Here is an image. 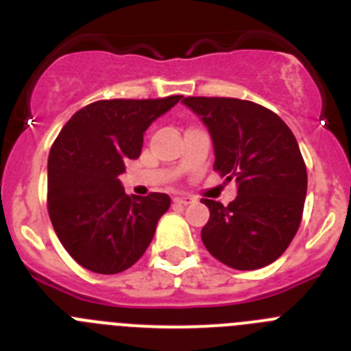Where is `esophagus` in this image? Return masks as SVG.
<instances>
[{
    "mask_svg": "<svg viewBox=\"0 0 351 351\" xmlns=\"http://www.w3.org/2000/svg\"><path fill=\"white\" fill-rule=\"evenodd\" d=\"M173 202L175 204H182V206H186V204H192L194 201V197H191V195H176V197H173Z\"/></svg>",
    "mask_w": 351,
    "mask_h": 351,
    "instance_id": "34e87169",
    "label": "esophagus"
}]
</instances>
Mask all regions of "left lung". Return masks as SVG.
<instances>
[{"label":"left lung","instance_id":"1","mask_svg":"<svg viewBox=\"0 0 351 351\" xmlns=\"http://www.w3.org/2000/svg\"><path fill=\"white\" fill-rule=\"evenodd\" d=\"M208 126L213 169L239 185L228 206L202 199L209 220L206 250L235 270L274 263L296 235L306 197V166L296 138L275 112L250 100L185 97Z\"/></svg>","mask_w":351,"mask_h":351}]
</instances>
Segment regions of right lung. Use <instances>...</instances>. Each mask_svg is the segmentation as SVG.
I'll return each mask as SVG.
<instances>
[{
  "label": "right lung",
  "instance_id": "1",
  "mask_svg": "<svg viewBox=\"0 0 351 351\" xmlns=\"http://www.w3.org/2000/svg\"><path fill=\"white\" fill-rule=\"evenodd\" d=\"M182 95L98 100L65 123L48 157V215L58 241L81 267L119 274L149 247L168 194L126 195L117 176L142 152L143 133Z\"/></svg>",
  "mask_w": 351,
  "mask_h": 351
}]
</instances>
